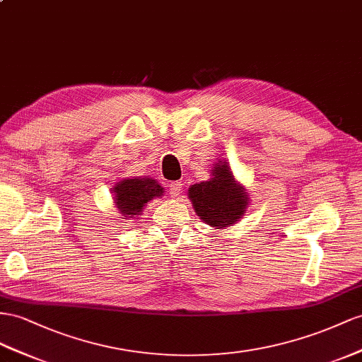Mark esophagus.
I'll use <instances>...</instances> for the list:
<instances>
[{
    "mask_svg": "<svg viewBox=\"0 0 362 362\" xmlns=\"http://www.w3.org/2000/svg\"><path fill=\"white\" fill-rule=\"evenodd\" d=\"M182 188H183V183L182 182H171V185H170V194L173 197H177L179 194L182 192Z\"/></svg>",
    "mask_w": 362,
    "mask_h": 362,
    "instance_id": "1",
    "label": "esophagus"
}]
</instances>
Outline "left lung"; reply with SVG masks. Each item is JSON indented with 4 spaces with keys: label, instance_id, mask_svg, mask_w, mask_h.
Returning a JSON list of instances; mask_svg holds the SVG:
<instances>
[{
    "label": "left lung",
    "instance_id": "left-lung-1",
    "mask_svg": "<svg viewBox=\"0 0 362 362\" xmlns=\"http://www.w3.org/2000/svg\"><path fill=\"white\" fill-rule=\"evenodd\" d=\"M211 179L194 183L188 189L192 208L203 223L214 229H226L245 216L249 192L240 183L226 160L212 163Z\"/></svg>",
    "mask_w": 362,
    "mask_h": 362
}]
</instances>
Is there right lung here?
<instances>
[{"label":"right lung","mask_w":362,"mask_h":362,"mask_svg":"<svg viewBox=\"0 0 362 362\" xmlns=\"http://www.w3.org/2000/svg\"><path fill=\"white\" fill-rule=\"evenodd\" d=\"M111 192L120 218L133 220L142 216L148 202L162 197L165 189L151 177H128L116 182Z\"/></svg>","instance_id":"1"}]
</instances>
